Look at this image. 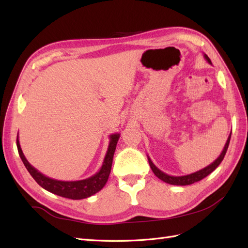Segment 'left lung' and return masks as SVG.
I'll return each instance as SVG.
<instances>
[{
	"instance_id": "left-lung-1",
	"label": "left lung",
	"mask_w": 248,
	"mask_h": 248,
	"mask_svg": "<svg viewBox=\"0 0 248 248\" xmlns=\"http://www.w3.org/2000/svg\"><path fill=\"white\" fill-rule=\"evenodd\" d=\"M203 56H204V59L208 61L209 64L212 65L211 60L209 59L208 55L204 54ZM230 138H231V134H229L228 140H227V141H226V144H225V147H224V149L222 151V154L219 155V156L217 157V160H215L213 163H211V164H210V165H208L207 167L202 168V170H198L196 172L189 173V175H186V176H170V175H167V173L160 170L159 168H157L154 164V163H152L150 157L147 155V156H148L149 165H150L151 170H152V171H154L155 175L159 179H161L162 181H164L166 183H170V184H172V186H189V184H193L195 182L200 181V180H202V179H203V178L207 177L208 175H210V173H211L215 170V168H217L220 164V163H222L224 156L226 155V152H227V149H228Z\"/></svg>"
}]
</instances>
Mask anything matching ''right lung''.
Segmentation results:
<instances>
[{"mask_svg":"<svg viewBox=\"0 0 248 248\" xmlns=\"http://www.w3.org/2000/svg\"><path fill=\"white\" fill-rule=\"evenodd\" d=\"M119 136L120 134L118 133L109 135L108 148L100 170L94 173L93 176L78 181H61L45 176L44 173H41L40 171L37 170L35 167L31 166L29 161L26 160V157L24 156L22 152V149H21L20 147L18 136L17 147L19 155L21 157V160H22L24 166L26 167V170H29L31 176L35 179V181L38 183L41 187H44L46 191L65 198L84 199L91 197L92 195L101 191L103 186H105V183H107L110 172V168H112L113 156L115 154L116 145H117V141L119 140Z\"/></svg>","mask_w":248,"mask_h":248,"instance_id":"obj_1","label":"right lung"}]
</instances>
